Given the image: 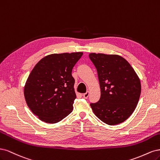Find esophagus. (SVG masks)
Returning a JSON list of instances; mask_svg holds the SVG:
<instances>
[{"label":"esophagus","mask_w":160,"mask_h":160,"mask_svg":"<svg viewBox=\"0 0 160 160\" xmlns=\"http://www.w3.org/2000/svg\"><path fill=\"white\" fill-rule=\"evenodd\" d=\"M89 94H90V92L89 91H87L86 93L83 94V97L84 98H87L88 97V96H89Z\"/></svg>","instance_id":"esophagus-1"}]
</instances>
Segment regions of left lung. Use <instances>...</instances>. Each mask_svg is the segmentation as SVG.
I'll use <instances>...</instances> for the list:
<instances>
[{"label":"left lung","mask_w":160,"mask_h":160,"mask_svg":"<svg viewBox=\"0 0 160 160\" xmlns=\"http://www.w3.org/2000/svg\"><path fill=\"white\" fill-rule=\"evenodd\" d=\"M100 87L99 101L90 104L94 114L108 125L126 120L135 110L141 94V83L130 63L117 54L90 53Z\"/></svg>","instance_id":"left-lung-1"}]
</instances>
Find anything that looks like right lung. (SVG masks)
I'll return each instance as SVG.
<instances>
[{
    "instance_id": "1",
    "label": "right lung",
    "mask_w": 160,
    "mask_h": 160,
    "mask_svg": "<svg viewBox=\"0 0 160 160\" xmlns=\"http://www.w3.org/2000/svg\"><path fill=\"white\" fill-rule=\"evenodd\" d=\"M83 52L52 54L41 59L24 88L26 102L41 121L55 123L73 110L76 95L72 70Z\"/></svg>"
}]
</instances>
